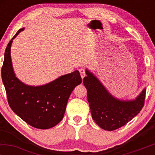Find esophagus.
<instances>
[{"label":"esophagus","mask_w":155,"mask_h":155,"mask_svg":"<svg viewBox=\"0 0 155 155\" xmlns=\"http://www.w3.org/2000/svg\"><path fill=\"white\" fill-rule=\"evenodd\" d=\"M79 72H80V76H81L82 79H83L84 78V76H85V71H84V69H80L79 70Z\"/></svg>","instance_id":"1"}]
</instances>
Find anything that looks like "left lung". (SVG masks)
<instances>
[{
    "label": "left lung",
    "instance_id": "8db88e82",
    "mask_svg": "<svg viewBox=\"0 0 155 155\" xmlns=\"http://www.w3.org/2000/svg\"><path fill=\"white\" fill-rule=\"evenodd\" d=\"M83 83L92 117L104 130H114L124 126L137 115L145 104L146 90L133 100H120L108 92L97 77L86 70Z\"/></svg>",
    "mask_w": 155,
    "mask_h": 155
}]
</instances>
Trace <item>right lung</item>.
I'll use <instances>...</instances> for the list:
<instances>
[{"mask_svg": "<svg viewBox=\"0 0 155 155\" xmlns=\"http://www.w3.org/2000/svg\"><path fill=\"white\" fill-rule=\"evenodd\" d=\"M6 47L1 76L10 108L29 126L39 129L52 128L63 119L70 95L82 82L78 71L62 75L41 86L27 85L16 78L10 56L12 39Z\"/></svg>", "mask_w": 155, "mask_h": 155, "instance_id": "right-lung-1", "label": "right lung"}]
</instances>
